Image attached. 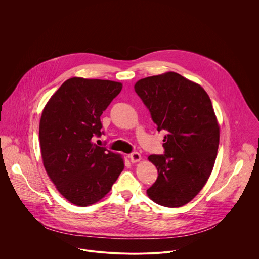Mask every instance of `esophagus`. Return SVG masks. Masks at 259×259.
<instances>
[{
  "instance_id": "obj_1",
  "label": "esophagus",
  "mask_w": 259,
  "mask_h": 259,
  "mask_svg": "<svg viewBox=\"0 0 259 259\" xmlns=\"http://www.w3.org/2000/svg\"><path fill=\"white\" fill-rule=\"evenodd\" d=\"M129 158H130V160H131V162H132V163H136V162L140 161L141 156H140V154H139V153H137V152H133L132 154H130V155H129Z\"/></svg>"
}]
</instances>
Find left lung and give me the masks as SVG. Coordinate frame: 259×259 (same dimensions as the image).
<instances>
[{
  "label": "left lung",
  "mask_w": 259,
  "mask_h": 259,
  "mask_svg": "<svg viewBox=\"0 0 259 259\" xmlns=\"http://www.w3.org/2000/svg\"><path fill=\"white\" fill-rule=\"evenodd\" d=\"M157 130H164V155L149 160L158 178L146 191L155 203L181 207L207 182L217 155L219 126L211 100L198 84L177 72L139 80L134 86Z\"/></svg>",
  "instance_id": "obj_1"
}]
</instances>
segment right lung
Returning a JSON list of instances; mask_svg holds the SVG:
<instances>
[{"instance_id": "obj_1", "label": "right lung", "mask_w": 259, "mask_h": 259, "mask_svg": "<svg viewBox=\"0 0 259 259\" xmlns=\"http://www.w3.org/2000/svg\"><path fill=\"white\" fill-rule=\"evenodd\" d=\"M108 80L71 78L47 102L40 121L43 164L58 192L77 206H89L112 189L124 169L120 155L93 142L100 116L122 90Z\"/></svg>"}]
</instances>
